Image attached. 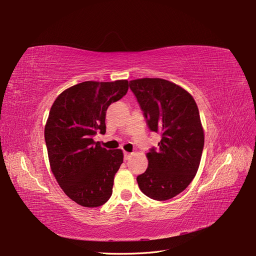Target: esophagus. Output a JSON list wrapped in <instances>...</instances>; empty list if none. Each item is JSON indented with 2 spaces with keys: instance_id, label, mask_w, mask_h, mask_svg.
Wrapping results in <instances>:
<instances>
[{
  "instance_id": "1",
  "label": "esophagus",
  "mask_w": 256,
  "mask_h": 256,
  "mask_svg": "<svg viewBox=\"0 0 256 256\" xmlns=\"http://www.w3.org/2000/svg\"><path fill=\"white\" fill-rule=\"evenodd\" d=\"M124 159H126V160H130V159L132 158V152H124Z\"/></svg>"
}]
</instances>
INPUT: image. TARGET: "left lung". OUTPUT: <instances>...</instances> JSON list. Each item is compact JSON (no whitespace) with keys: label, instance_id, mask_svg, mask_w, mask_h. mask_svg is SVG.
<instances>
[{"label":"left lung","instance_id":"obj_1","mask_svg":"<svg viewBox=\"0 0 256 256\" xmlns=\"http://www.w3.org/2000/svg\"><path fill=\"white\" fill-rule=\"evenodd\" d=\"M146 124L161 135L158 148L146 154L148 170L137 176L140 190L166 201L182 192L198 172L204 148V130L192 96L161 78L130 82Z\"/></svg>","mask_w":256,"mask_h":256}]
</instances>
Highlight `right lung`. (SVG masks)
<instances>
[{
    "label": "right lung",
    "mask_w": 256,
    "mask_h": 256,
    "mask_svg": "<svg viewBox=\"0 0 256 256\" xmlns=\"http://www.w3.org/2000/svg\"><path fill=\"white\" fill-rule=\"evenodd\" d=\"M128 90V80L80 82L64 90L50 110L45 141L51 170L64 192L84 207L102 206L112 196L124 154L102 148L93 137L104 134L108 108Z\"/></svg>",
    "instance_id": "1"
}]
</instances>
